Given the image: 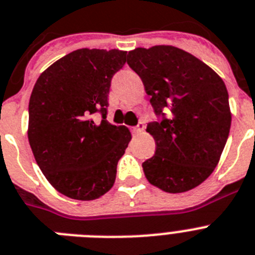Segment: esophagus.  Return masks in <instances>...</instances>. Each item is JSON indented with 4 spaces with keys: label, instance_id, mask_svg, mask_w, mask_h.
Instances as JSON below:
<instances>
[{
    "label": "esophagus",
    "instance_id": "esophagus-1",
    "mask_svg": "<svg viewBox=\"0 0 255 255\" xmlns=\"http://www.w3.org/2000/svg\"><path fill=\"white\" fill-rule=\"evenodd\" d=\"M145 125L143 121H139L138 125L136 126H132V128H130V130H131L132 134H140V132H143V130H144Z\"/></svg>",
    "mask_w": 255,
    "mask_h": 255
}]
</instances>
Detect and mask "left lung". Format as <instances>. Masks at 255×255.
I'll return each mask as SVG.
<instances>
[{"mask_svg":"<svg viewBox=\"0 0 255 255\" xmlns=\"http://www.w3.org/2000/svg\"><path fill=\"white\" fill-rule=\"evenodd\" d=\"M128 64L142 78L156 116L147 125L156 152L143 162L145 178L165 192L192 190L213 173L230 134L225 82L174 46L138 47L129 51Z\"/></svg>","mask_w":255,"mask_h":255,"instance_id":"obj_1","label":"left lung"}]
</instances>
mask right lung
<instances>
[{"label": "right lung", "instance_id": "obj_1", "mask_svg": "<svg viewBox=\"0 0 255 255\" xmlns=\"http://www.w3.org/2000/svg\"><path fill=\"white\" fill-rule=\"evenodd\" d=\"M126 51L80 49L50 65L29 99L28 139L50 184L67 197L94 200L112 188L131 134L107 121L108 94ZM95 113L102 116L94 121Z\"/></svg>", "mask_w": 255, "mask_h": 255}]
</instances>
